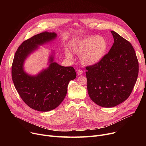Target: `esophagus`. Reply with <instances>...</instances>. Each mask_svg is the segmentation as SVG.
<instances>
[{"label": "esophagus", "mask_w": 146, "mask_h": 146, "mask_svg": "<svg viewBox=\"0 0 146 146\" xmlns=\"http://www.w3.org/2000/svg\"><path fill=\"white\" fill-rule=\"evenodd\" d=\"M83 73V70H78V72H77V74H78V75H81V74H82Z\"/></svg>", "instance_id": "34e87169"}]
</instances>
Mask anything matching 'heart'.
I'll return each mask as SVG.
<instances>
[{
  "instance_id": "b5f03b06",
  "label": "heart",
  "mask_w": 146,
  "mask_h": 146,
  "mask_svg": "<svg viewBox=\"0 0 146 146\" xmlns=\"http://www.w3.org/2000/svg\"><path fill=\"white\" fill-rule=\"evenodd\" d=\"M108 47V41L105 37L91 35L75 41L72 44L71 49L76 54L80 55V60L83 64L90 66L102 60ZM65 53L67 57H72V54L68 50Z\"/></svg>"
}]
</instances>
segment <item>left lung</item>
Returning a JSON list of instances; mask_svg holds the SVG:
<instances>
[{
  "label": "left lung",
  "instance_id": "obj_1",
  "mask_svg": "<svg viewBox=\"0 0 146 146\" xmlns=\"http://www.w3.org/2000/svg\"><path fill=\"white\" fill-rule=\"evenodd\" d=\"M114 42L99 63L86 67L88 92L97 105L111 108L129 96L139 74V62L129 41L111 31Z\"/></svg>",
  "mask_w": 146,
  "mask_h": 146
}]
</instances>
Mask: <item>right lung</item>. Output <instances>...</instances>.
Returning a JSON list of instances; mask_svg holds the SVG:
<instances>
[{"label": "right lung", "mask_w": 146, "mask_h": 146, "mask_svg": "<svg viewBox=\"0 0 146 146\" xmlns=\"http://www.w3.org/2000/svg\"><path fill=\"white\" fill-rule=\"evenodd\" d=\"M56 37V33L48 32L32 36L22 43L13 60L12 78L14 86L23 101L38 111L47 112L56 108L64 100L69 82L76 78L73 67L61 66L54 61V51L49 57L48 67L35 76L24 71V61L28 56L39 45Z\"/></svg>", "instance_id": "right-lung-1"}]
</instances>
